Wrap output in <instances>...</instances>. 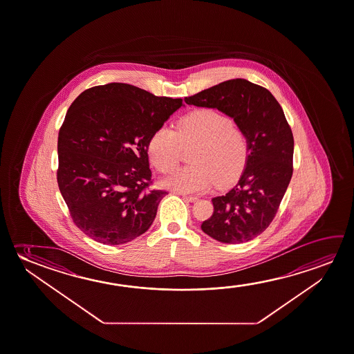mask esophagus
Here are the masks:
<instances>
[{
  "instance_id": "1",
  "label": "esophagus",
  "mask_w": 354,
  "mask_h": 354,
  "mask_svg": "<svg viewBox=\"0 0 354 354\" xmlns=\"http://www.w3.org/2000/svg\"><path fill=\"white\" fill-rule=\"evenodd\" d=\"M181 196L185 198L186 201L190 202H196L198 200V197L196 196H189V195H185V194H181Z\"/></svg>"
}]
</instances>
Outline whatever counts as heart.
<instances>
[{
    "label": "heart",
    "mask_w": 354,
    "mask_h": 354,
    "mask_svg": "<svg viewBox=\"0 0 354 354\" xmlns=\"http://www.w3.org/2000/svg\"><path fill=\"white\" fill-rule=\"evenodd\" d=\"M192 145V165L175 170L165 179V185L173 190L202 192L212 184L229 185L244 170L249 157L244 131L212 108L184 115L175 131L168 126L158 127L148 141V157L158 171L165 174L179 164L183 147Z\"/></svg>",
    "instance_id": "heart-1"
}]
</instances>
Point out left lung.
Segmentation results:
<instances>
[{"mask_svg": "<svg viewBox=\"0 0 354 354\" xmlns=\"http://www.w3.org/2000/svg\"><path fill=\"white\" fill-rule=\"evenodd\" d=\"M185 102L228 115L249 141L239 181L227 194L213 197L214 211L201 229L225 244L252 240L276 217L293 175V133L283 109L266 88L243 78L222 82Z\"/></svg>", "mask_w": 354, "mask_h": 354, "instance_id": "8db88e82", "label": "left lung"}]
</instances>
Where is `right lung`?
<instances>
[{
    "instance_id": "add662e5",
    "label": "right lung",
    "mask_w": 354,
    "mask_h": 354,
    "mask_svg": "<svg viewBox=\"0 0 354 354\" xmlns=\"http://www.w3.org/2000/svg\"><path fill=\"white\" fill-rule=\"evenodd\" d=\"M183 99L126 83L81 93L59 131L57 184L73 223L105 245L147 232L168 192L151 189L148 141Z\"/></svg>"
}]
</instances>
